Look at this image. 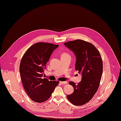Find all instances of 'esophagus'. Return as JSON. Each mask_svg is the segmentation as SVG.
I'll use <instances>...</instances> for the list:
<instances>
[{"mask_svg": "<svg viewBox=\"0 0 121 121\" xmlns=\"http://www.w3.org/2000/svg\"><path fill=\"white\" fill-rule=\"evenodd\" d=\"M59 83H60L61 84H62V85L67 84V82H66V81H60Z\"/></svg>", "mask_w": 121, "mask_h": 121, "instance_id": "obj_1", "label": "esophagus"}]
</instances>
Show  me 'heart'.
I'll return each mask as SVG.
<instances>
[{
  "label": "heart",
  "instance_id": "heart-1",
  "mask_svg": "<svg viewBox=\"0 0 121 121\" xmlns=\"http://www.w3.org/2000/svg\"><path fill=\"white\" fill-rule=\"evenodd\" d=\"M62 56H70V55L67 52H64L62 54Z\"/></svg>",
  "mask_w": 121,
  "mask_h": 121
}]
</instances>
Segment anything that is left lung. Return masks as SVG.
I'll return each mask as SVG.
<instances>
[{
	"label": "left lung",
	"mask_w": 121,
	"mask_h": 121,
	"mask_svg": "<svg viewBox=\"0 0 121 121\" xmlns=\"http://www.w3.org/2000/svg\"><path fill=\"white\" fill-rule=\"evenodd\" d=\"M64 44L75 54V70L82 75L78 84L69 83L73 87L74 92L67 97L73 105L81 106L91 100L99 88L103 71L102 58L98 49L90 43L78 39Z\"/></svg>",
	"instance_id": "1"
}]
</instances>
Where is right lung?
Instances as JSON below:
<instances>
[{"label":"right lung","mask_w":121,"mask_h":121,"mask_svg":"<svg viewBox=\"0 0 121 121\" xmlns=\"http://www.w3.org/2000/svg\"><path fill=\"white\" fill-rule=\"evenodd\" d=\"M58 46L50 43H38L31 46L22 57L20 65L22 83L27 95L36 102L47 100L58 85V81H49L43 77L51 55Z\"/></svg>","instance_id":"1"}]
</instances>
